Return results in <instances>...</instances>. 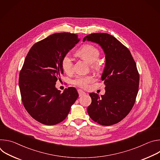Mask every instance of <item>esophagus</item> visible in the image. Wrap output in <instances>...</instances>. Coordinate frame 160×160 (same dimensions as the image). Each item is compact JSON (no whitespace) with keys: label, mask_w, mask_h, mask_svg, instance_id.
<instances>
[{"label":"esophagus","mask_w":160,"mask_h":160,"mask_svg":"<svg viewBox=\"0 0 160 160\" xmlns=\"http://www.w3.org/2000/svg\"><path fill=\"white\" fill-rule=\"evenodd\" d=\"M78 94H79V96H82V95H83V94H85V92H83V90H80V89H78Z\"/></svg>","instance_id":"obj_1"}]
</instances>
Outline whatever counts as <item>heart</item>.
Instances as JSON below:
<instances>
[{
	"mask_svg": "<svg viewBox=\"0 0 160 160\" xmlns=\"http://www.w3.org/2000/svg\"><path fill=\"white\" fill-rule=\"evenodd\" d=\"M77 55L85 60L90 64V67L92 70L99 72L101 68V64L98 61L100 56V51L92 44H84L77 51ZM61 67L63 71L70 74L73 71V61L69 54H66L63 56L61 62ZM94 78L92 76H77L73 81L74 85L81 87L87 88L88 85L93 82Z\"/></svg>",
	"mask_w": 160,
	"mask_h": 160,
	"instance_id": "b5f03b06",
	"label": "heart"
}]
</instances>
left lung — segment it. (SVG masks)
Wrapping results in <instances>:
<instances>
[{
	"label": "left lung",
	"mask_w": 160,
	"mask_h": 160,
	"mask_svg": "<svg viewBox=\"0 0 160 160\" xmlns=\"http://www.w3.org/2000/svg\"><path fill=\"white\" fill-rule=\"evenodd\" d=\"M85 40L101 45L106 58L101 77L106 92L101 96L90 93L92 102L87 108L88 114L101 125L116 124L128 115L135 102L139 85L136 63L128 48L109 34L92 33L83 38Z\"/></svg>",
	"instance_id": "obj_1"
}]
</instances>
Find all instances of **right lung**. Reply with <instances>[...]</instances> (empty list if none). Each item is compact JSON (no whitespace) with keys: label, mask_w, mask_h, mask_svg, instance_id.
<instances>
[{"label":"right lung","mask_w":160,"mask_h":160,"mask_svg":"<svg viewBox=\"0 0 160 160\" xmlns=\"http://www.w3.org/2000/svg\"><path fill=\"white\" fill-rule=\"evenodd\" d=\"M79 41L75 33H54L35 43L25 59L19 78L21 100L30 115L42 124L62 122L78 97L75 88L61 92L55 85L63 73V56Z\"/></svg>","instance_id":"obj_1"}]
</instances>
